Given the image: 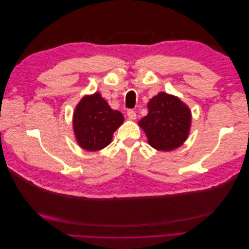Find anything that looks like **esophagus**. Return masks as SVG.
<instances>
[{
  "label": "esophagus",
  "instance_id": "esophagus-1",
  "mask_svg": "<svg viewBox=\"0 0 249 249\" xmlns=\"http://www.w3.org/2000/svg\"><path fill=\"white\" fill-rule=\"evenodd\" d=\"M126 115H127V117H129L130 119H136V112H135V111L132 110V109L127 110Z\"/></svg>",
  "mask_w": 249,
  "mask_h": 249
}]
</instances>
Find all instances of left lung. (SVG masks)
Returning a JSON list of instances; mask_svg holds the SVG:
<instances>
[{"instance_id":"1","label":"left lung","mask_w":249,"mask_h":249,"mask_svg":"<svg viewBox=\"0 0 249 249\" xmlns=\"http://www.w3.org/2000/svg\"><path fill=\"white\" fill-rule=\"evenodd\" d=\"M148 113L139 125L148 143L158 150L168 152L187 139L191 124V112L178 97L160 92L147 104Z\"/></svg>"}]
</instances>
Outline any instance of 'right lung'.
Masks as SVG:
<instances>
[{"label": "right lung", "mask_w": 249, "mask_h": 249, "mask_svg": "<svg viewBox=\"0 0 249 249\" xmlns=\"http://www.w3.org/2000/svg\"><path fill=\"white\" fill-rule=\"evenodd\" d=\"M124 115L112 110L100 93L83 97L73 113V131L79 145L95 152L110 144Z\"/></svg>", "instance_id": "add662e5"}]
</instances>
